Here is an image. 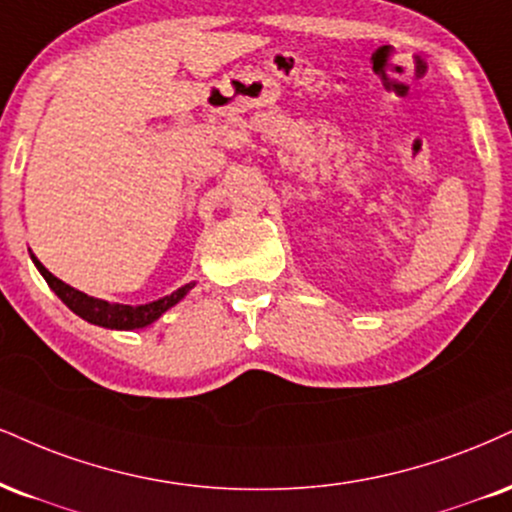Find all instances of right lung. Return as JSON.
<instances>
[{"mask_svg":"<svg viewBox=\"0 0 512 512\" xmlns=\"http://www.w3.org/2000/svg\"><path fill=\"white\" fill-rule=\"evenodd\" d=\"M30 260H33L35 267H38V272L42 274V279L47 281V286L59 295L61 303L69 307L71 312H76V315L80 319H85V322L104 326V329H116V331H133V329H143V326H150L152 322H157L166 310H171L176 303H181V300L190 293V288L195 286V283H186V286L178 288V291H174L171 295H164V298H159L155 303H147V305L133 307V305H121V303H107V300L92 298V295L76 291V288L69 286V283L57 279V276L49 272L33 252H30Z\"/></svg>","mask_w":512,"mask_h":512,"instance_id":"right-lung-1","label":"right lung"}]
</instances>
